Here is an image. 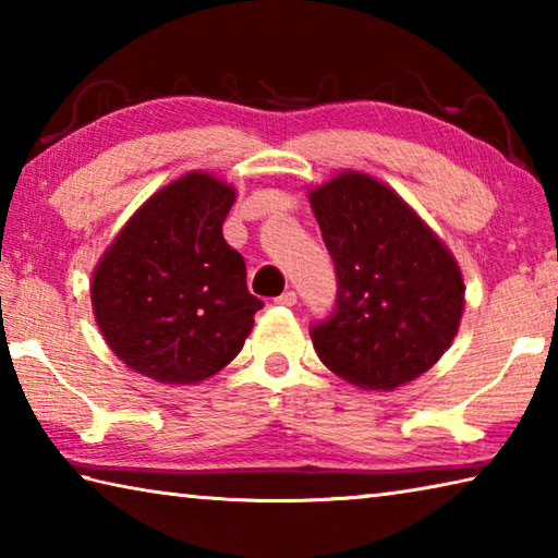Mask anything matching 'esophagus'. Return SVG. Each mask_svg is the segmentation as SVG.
<instances>
[{
  "label": "esophagus",
  "mask_w": 558,
  "mask_h": 558,
  "mask_svg": "<svg viewBox=\"0 0 558 558\" xmlns=\"http://www.w3.org/2000/svg\"><path fill=\"white\" fill-rule=\"evenodd\" d=\"M276 305H280V307H292V305H298V292H295V290L282 292L280 298H276Z\"/></svg>",
  "instance_id": "esophagus-1"
}]
</instances>
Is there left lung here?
I'll list each match as a JSON object with an SVG mask.
<instances>
[{"instance_id": "left-lung-1", "label": "left lung", "mask_w": 558, "mask_h": 558, "mask_svg": "<svg viewBox=\"0 0 558 558\" xmlns=\"http://www.w3.org/2000/svg\"><path fill=\"white\" fill-rule=\"evenodd\" d=\"M310 205L339 280L337 310L310 331L319 361L363 390L420 378L461 324L453 253L398 192L359 170L312 187Z\"/></svg>"}]
</instances>
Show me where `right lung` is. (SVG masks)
<instances>
[{"label":"right lung","instance_id":"1","mask_svg":"<svg viewBox=\"0 0 558 558\" xmlns=\"http://www.w3.org/2000/svg\"><path fill=\"white\" fill-rule=\"evenodd\" d=\"M236 190L192 170L150 195L95 266L89 298L109 349L163 385H195L234 361L263 302L221 225Z\"/></svg>","mask_w":558,"mask_h":558}]
</instances>
